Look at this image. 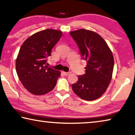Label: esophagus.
<instances>
[{
	"instance_id": "1",
	"label": "esophagus",
	"mask_w": 135,
	"mask_h": 135,
	"mask_svg": "<svg viewBox=\"0 0 135 135\" xmlns=\"http://www.w3.org/2000/svg\"><path fill=\"white\" fill-rule=\"evenodd\" d=\"M63 73L65 74V76H68V75H69V74L71 73H70V72H63Z\"/></svg>"
}]
</instances>
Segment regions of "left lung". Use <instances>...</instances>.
Instances as JSON below:
<instances>
[{
    "label": "left lung",
    "instance_id": "left-lung-1",
    "mask_svg": "<svg viewBox=\"0 0 135 135\" xmlns=\"http://www.w3.org/2000/svg\"><path fill=\"white\" fill-rule=\"evenodd\" d=\"M82 58L87 61L85 73L78 76L72 85L74 93L85 100L92 101L103 94L112 79L114 57L103 38L93 31L81 29L71 32Z\"/></svg>",
    "mask_w": 135,
    "mask_h": 135
}]
</instances>
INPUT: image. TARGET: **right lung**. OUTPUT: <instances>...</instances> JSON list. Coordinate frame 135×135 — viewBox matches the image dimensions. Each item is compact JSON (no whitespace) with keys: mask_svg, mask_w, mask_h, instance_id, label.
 <instances>
[{"mask_svg":"<svg viewBox=\"0 0 135 135\" xmlns=\"http://www.w3.org/2000/svg\"><path fill=\"white\" fill-rule=\"evenodd\" d=\"M62 35L47 29L34 33L23 42L16 59V71L23 86L34 95H44L56 86L61 73L48 67L47 57Z\"/></svg>","mask_w":135,"mask_h":135,"instance_id":"add662e5","label":"right lung"}]
</instances>
